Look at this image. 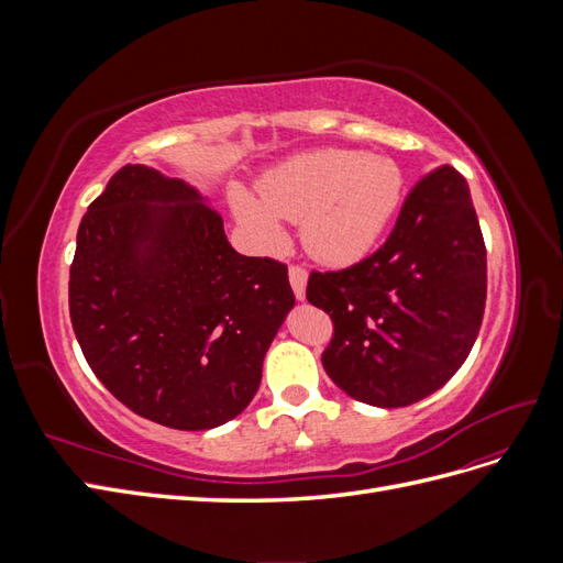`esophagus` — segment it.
Segmentation results:
<instances>
[{"label":"esophagus","mask_w":563,"mask_h":563,"mask_svg":"<svg viewBox=\"0 0 563 563\" xmlns=\"http://www.w3.org/2000/svg\"><path fill=\"white\" fill-rule=\"evenodd\" d=\"M288 279H291V288L298 300H305V286H308V269H302L300 265L288 267Z\"/></svg>","instance_id":"1"}]
</instances>
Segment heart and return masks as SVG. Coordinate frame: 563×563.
I'll return each instance as SVG.
<instances>
[{"label":"heart","instance_id":"obj_1","mask_svg":"<svg viewBox=\"0 0 563 563\" xmlns=\"http://www.w3.org/2000/svg\"><path fill=\"white\" fill-rule=\"evenodd\" d=\"M261 201L232 190L234 216L267 246L284 242L279 220H300V240L317 261L366 258L395 218L404 176L395 159L354 150L302 152L267 172Z\"/></svg>","mask_w":563,"mask_h":563}]
</instances>
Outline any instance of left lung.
Here are the masks:
<instances>
[{"instance_id": "1", "label": "left lung", "mask_w": 563, "mask_h": 563, "mask_svg": "<svg viewBox=\"0 0 563 563\" xmlns=\"http://www.w3.org/2000/svg\"><path fill=\"white\" fill-rule=\"evenodd\" d=\"M308 300L331 314L321 364L352 399L399 408L446 385L486 305V246L467 180L434 168L408 192L387 242L352 267L312 272Z\"/></svg>"}]
</instances>
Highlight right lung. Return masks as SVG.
I'll return each instance as SVG.
<instances>
[{"label":"right lung","instance_id":"1","mask_svg":"<svg viewBox=\"0 0 563 563\" xmlns=\"http://www.w3.org/2000/svg\"><path fill=\"white\" fill-rule=\"evenodd\" d=\"M294 305L286 265L236 253L207 197L157 168H119L79 223V347L119 401L166 428L240 416Z\"/></svg>","mask_w":563,"mask_h":563}]
</instances>
